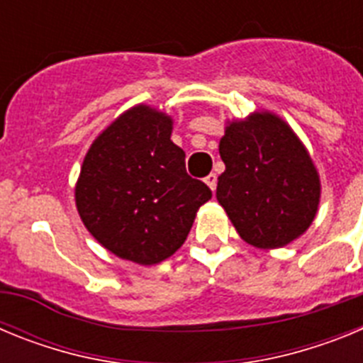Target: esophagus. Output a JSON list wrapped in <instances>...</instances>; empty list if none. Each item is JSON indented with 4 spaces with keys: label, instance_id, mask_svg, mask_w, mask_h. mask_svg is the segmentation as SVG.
I'll return each mask as SVG.
<instances>
[{
    "label": "esophagus",
    "instance_id": "obj_1",
    "mask_svg": "<svg viewBox=\"0 0 363 363\" xmlns=\"http://www.w3.org/2000/svg\"><path fill=\"white\" fill-rule=\"evenodd\" d=\"M205 184L209 185L211 191H214V189H216V184H218V176L214 174V172H211V174L205 178Z\"/></svg>",
    "mask_w": 363,
    "mask_h": 363
}]
</instances>
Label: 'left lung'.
<instances>
[{
  "mask_svg": "<svg viewBox=\"0 0 363 363\" xmlns=\"http://www.w3.org/2000/svg\"><path fill=\"white\" fill-rule=\"evenodd\" d=\"M220 156L225 171L218 178L216 200L243 242L280 249L309 229L322 184L309 150L287 121L271 111L227 121Z\"/></svg>",
  "mask_w": 363,
  "mask_h": 363,
  "instance_id": "1",
  "label": "left lung"
}]
</instances>
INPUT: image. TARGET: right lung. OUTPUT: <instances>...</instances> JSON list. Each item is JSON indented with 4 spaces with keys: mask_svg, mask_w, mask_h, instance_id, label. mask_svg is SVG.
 <instances>
[{
    "mask_svg": "<svg viewBox=\"0 0 363 363\" xmlns=\"http://www.w3.org/2000/svg\"><path fill=\"white\" fill-rule=\"evenodd\" d=\"M172 118L140 104L98 134L74 187L76 209L99 245L121 259L156 265L187 240L213 192L185 171Z\"/></svg>",
    "mask_w": 363,
    "mask_h": 363,
    "instance_id": "right-lung-1",
    "label": "right lung"
}]
</instances>
